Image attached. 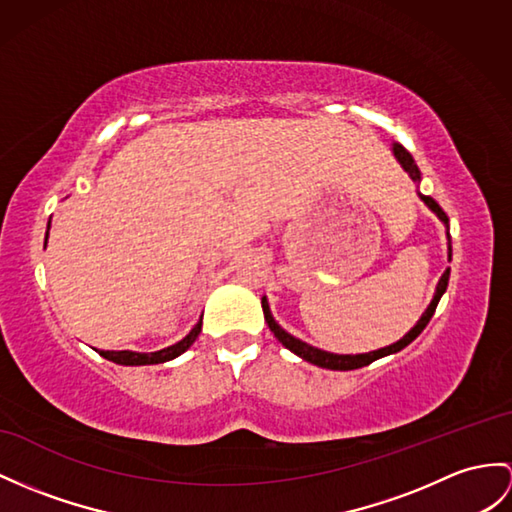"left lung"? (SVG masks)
Here are the masks:
<instances>
[{"label": "left lung", "instance_id": "8db88e82", "mask_svg": "<svg viewBox=\"0 0 512 512\" xmlns=\"http://www.w3.org/2000/svg\"><path fill=\"white\" fill-rule=\"evenodd\" d=\"M393 154H395V158L402 162V167L408 171V176L413 178L415 182H419L421 180V173H419V169H417V165H415V160H413V156H410V152L406 147H402V145H393ZM419 197L423 199V202H426L436 215H439V219L445 223L447 226V230H450V219H447V215H445V210L434 202V199L430 197V195H421L419 193ZM447 239H450V232H447ZM450 260H452V245H450ZM447 282H450V269H447L443 276H441V280H439V286H436V293H434V299L430 302V306H428V310L426 313L421 315V319L417 321V326L410 330L404 339H400L397 343H393V345H389V347H382V350H376V352H369V354H356V356H350V354H330V352H323V350H317V347H313V345H308V343H304V341H299V339H295V336H291L289 332H284L278 323H276V319L271 317V313H269V306L265 304V299H263V310H265V321H267V326H269V330L276 334V339L286 347V350H291L293 354H297L299 358H304V360H308V363H313V365H317V367H323V369H334V371H350V369H360V367H367V365H371L373 360H378V358H382V356H389V354H395V352H400V350H404V347L408 345V343H413L417 336L423 332V328L428 326V321L432 319V315H434V310H436V304H439V299H441V295L445 293V289H447Z\"/></svg>", "mask_w": 512, "mask_h": 512}]
</instances>
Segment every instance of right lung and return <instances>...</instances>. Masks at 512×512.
<instances>
[{
    "label": "right lung",
    "mask_w": 512,
    "mask_h": 512,
    "mask_svg": "<svg viewBox=\"0 0 512 512\" xmlns=\"http://www.w3.org/2000/svg\"><path fill=\"white\" fill-rule=\"evenodd\" d=\"M202 332V319L197 321V326L184 336V339L176 345L167 347V350L152 352V354H136V352H99L106 360H112L117 365H158V363H167V360L180 356L182 352L189 350V347L195 343V339Z\"/></svg>",
    "instance_id": "1"
}]
</instances>
